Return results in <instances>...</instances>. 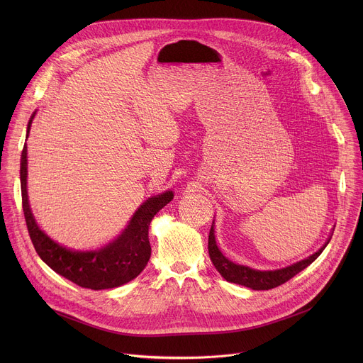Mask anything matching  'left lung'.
<instances>
[{
  "label": "left lung",
  "instance_id": "left-lung-1",
  "mask_svg": "<svg viewBox=\"0 0 363 363\" xmlns=\"http://www.w3.org/2000/svg\"><path fill=\"white\" fill-rule=\"evenodd\" d=\"M330 238L332 237H329V240L325 242V245L319 251H316L315 254L304 258V260H300V262H297V263H294L291 266H287L284 269L262 272V270L250 269L247 266L235 264L231 260H228V258L223 254L221 248L218 247V244L216 241L214 221H213V225H211V230H210V235H208V252H210V258H211L213 264L216 266L218 273L227 281L235 283V284H241V286L250 287L252 290H270V289H274V287L286 283L287 280L294 277L297 273L304 270L307 266L312 264L316 260V258L322 254V251L326 248V245L329 244Z\"/></svg>",
  "mask_w": 363,
  "mask_h": 363
}]
</instances>
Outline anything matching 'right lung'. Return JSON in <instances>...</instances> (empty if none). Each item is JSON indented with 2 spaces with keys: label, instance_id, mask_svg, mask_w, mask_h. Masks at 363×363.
<instances>
[{
  "label": "right lung",
  "instance_id": "1",
  "mask_svg": "<svg viewBox=\"0 0 363 363\" xmlns=\"http://www.w3.org/2000/svg\"><path fill=\"white\" fill-rule=\"evenodd\" d=\"M35 112L27 125V138ZM21 196L23 211L33 245L41 260L57 274L74 284L91 290L115 289L129 283L140 274L150 257L149 225L152 218L174 199L172 191H165L157 196L147 198L135 211L122 234L91 251H76L51 240L35 223L27 194V145L21 153Z\"/></svg>",
  "mask_w": 363,
  "mask_h": 363
}]
</instances>
